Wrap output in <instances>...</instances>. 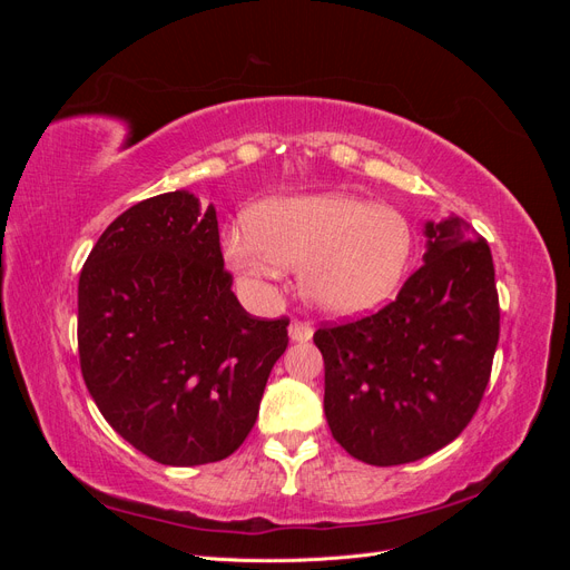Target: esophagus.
Wrapping results in <instances>:
<instances>
[{
  "label": "esophagus",
  "instance_id": "obj_1",
  "mask_svg": "<svg viewBox=\"0 0 570 570\" xmlns=\"http://www.w3.org/2000/svg\"><path fill=\"white\" fill-rule=\"evenodd\" d=\"M314 335V327L304 323V321H295L289 325V340L292 342H308Z\"/></svg>",
  "mask_w": 570,
  "mask_h": 570
}]
</instances>
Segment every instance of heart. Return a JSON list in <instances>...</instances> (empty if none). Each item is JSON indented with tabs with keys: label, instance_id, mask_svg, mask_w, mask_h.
I'll return each instance as SVG.
<instances>
[{
	"label": "heart",
	"instance_id": "1",
	"mask_svg": "<svg viewBox=\"0 0 570 570\" xmlns=\"http://www.w3.org/2000/svg\"><path fill=\"white\" fill-rule=\"evenodd\" d=\"M223 256L249 283L299 266L304 297L321 312L354 316L400 287L413 252L409 218L390 204L344 193L278 197L223 230Z\"/></svg>",
	"mask_w": 570,
	"mask_h": 570
}]
</instances>
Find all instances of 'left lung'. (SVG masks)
<instances>
[{
  "mask_svg": "<svg viewBox=\"0 0 570 570\" xmlns=\"http://www.w3.org/2000/svg\"><path fill=\"white\" fill-rule=\"evenodd\" d=\"M425 237V264L394 302L314 333L327 425L371 465L419 461L456 440L490 381L499 342L490 247L454 214L428 220Z\"/></svg>",
  "mask_w": 570,
  "mask_h": 570,
  "instance_id": "8db88e82",
  "label": "left lung"
}]
</instances>
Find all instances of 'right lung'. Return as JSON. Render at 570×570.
Returning a JSON list of instances; mask_svg holds the SVG:
<instances>
[{"instance_id": "right-lung-1", "label": "right lung", "mask_w": 570, "mask_h": 570, "mask_svg": "<svg viewBox=\"0 0 570 570\" xmlns=\"http://www.w3.org/2000/svg\"><path fill=\"white\" fill-rule=\"evenodd\" d=\"M223 268L214 204L176 189L101 233L78 283L80 371L97 409L164 465L230 456L256 423L287 318L249 316Z\"/></svg>"}]
</instances>
